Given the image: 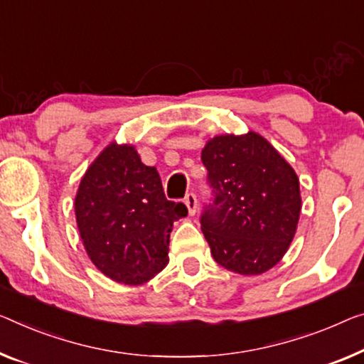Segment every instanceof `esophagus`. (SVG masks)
<instances>
[{
  "label": "esophagus",
  "instance_id": "34e87169",
  "mask_svg": "<svg viewBox=\"0 0 364 364\" xmlns=\"http://www.w3.org/2000/svg\"><path fill=\"white\" fill-rule=\"evenodd\" d=\"M184 204H186L188 208V214L189 215H194L196 214V209H198V199H196V194L189 193L186 198H184Z\"/></svg>",
  "mask_w": 364,
  "mask_h": 364
}]
</instances>
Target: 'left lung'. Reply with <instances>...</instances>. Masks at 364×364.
Masks as SVG:
<instances>
[{"label": "left lung", "mask_w": 364, "mask_h": 364, "mask_svg": "<svg viewBox=\"0 0 364 364\" xmlns=\"http://www.w3.org/2000/svg\"><path fill=\"white\" fill-rule=\"evenodd\" d=\"M200 160L214 204L200 217L210 255L243 276L262 274L281 262L301 214L299 178L263 135H215Z\"/></svg>", "instance_id": "1"}]
</instances>
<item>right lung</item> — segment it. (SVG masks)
Returning <instances> with one entry per match:
<instances>
[{"label": "right lung", "mask_w": 364, "mask_h": 364, "mask_svg": "<svg viewBox=\"0 0 364 364\" xmlns=\"http://www.w3.org/2000/svg\"><path fill=\"white\" fill-rule=\"evenodd\" d=\"M75 215L95 267L116 283L139 286L170 262L173 222L188 209L165 198L156 168L144 165L132 144L114 140L81 178Z\"/></svg>", "instance_id": "obj_1"}]
</instances>
